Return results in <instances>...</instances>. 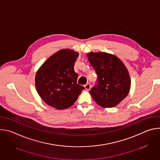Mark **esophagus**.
Listing matches in <instances>:
<instances>
[{
	"label": "esophagus",
	"instance_id": "1",
	"mask_svg": "<svg viewBox=\"0 0 160 160\" xmlns=\"http://www.w3.org/2000/svg\"><path fill=\"white\" fill-rule=\"evenodd\" d=\"M84 87H85V89L87 90H89L90 89V88H91V85L89 83H87L86 85H85Z\"/></svg>",
	"mask_w": 160,
	"mask_h": 160
}]
</instances>
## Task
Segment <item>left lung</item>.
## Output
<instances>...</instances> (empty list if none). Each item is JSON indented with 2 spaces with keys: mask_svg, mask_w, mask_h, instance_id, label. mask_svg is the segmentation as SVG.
Returning <instances> with one entry per match:
<instances>
[{
  "mask_svg": "<svg viewBox=\"0 0 160 160\" xmlns=\"http://www.w3.org/2000/svg\"><path fill=\"white\" fill-rule=\"evenodd\" d=\"M87 56L98 77L90 95L103 108L116 106L127 97L130 88L127 68L120 59L108 53L90 52Z\"/></svg>",
  "mask_w": 160,
  "mask_h": 160,
  "instance_id": "8db88e82",
  "label": "left lung"
}]
</instances>
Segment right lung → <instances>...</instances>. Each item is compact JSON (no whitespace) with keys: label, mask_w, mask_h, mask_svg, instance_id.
Instances as JSON below:
<instances>
[{"label":"right lung","mask_w":160,"mask_h":160,"mask_svg":"<svg viewBox=\"0 0 160 160\" xmlns=\"http://www.w3.org/2000/svg\"><path fill=\"white\" fill-rule=\"evenodd\" d=\"M78 53L61 50L41 66L35 76L37 92L47 104L57 109L72 106L85 87L77 83L74 65Z\"/></svg>","instance_id":"obj_1"}]
</instances>
